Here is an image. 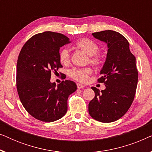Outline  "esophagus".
<instances>
[{"label": "esophagus", "mask_w": 152, "mask_h": 152, "mask_svg": "<svg viewBox=\"0 0 152 152\" xmlns=\"http://www.w3.org/2000/svg\"><path fill=\"white\" fill-rule=\"evenodd\" d=\"M77 88H79V89H82V88H83L84 87V85H82V84H77Z\"/></svg>", "instance_id": "34e87169"}]
</instances>
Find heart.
Masks as SVG:
<instances>
[{"mask_svg": "<svg viewBox=\"0 0 152 152\" xmlns=\"http://www.w3.org/2000/svg\"><path fill=\"white\" fill-rule=\"evenodd\" d=\"M77 48L81 50L89 56V61L95 66H99L103 60V57L98 53L99 46L94 41L89 38H82L75 43ZM60 63L67 65L70 61V53L67 48H62L59 53ZM92 69L89 67L82 68H72L70 70L69 75L75 80L80 82H86L88 80L89 75L92 73Z\"/></svg>", "mask_w": 152, "mask_h": 152, "instance_id": "heart-1", "label": "heart"}]
</instances>
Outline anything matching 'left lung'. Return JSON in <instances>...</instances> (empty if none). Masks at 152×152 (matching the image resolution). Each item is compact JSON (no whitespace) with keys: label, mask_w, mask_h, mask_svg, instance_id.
<instances>
[{"label":"left lung","mask_w":152,"mask_h":152,"mask_svg":"<svg viewBox=\"0 0 152 152\" xmlns=\"http://www.w3.org/2000/svg\"><path fill=\"white\" fill-rule=\"evenodd\" d=\"M93 36L107 44V59L97 81L106 88L92 87L95 97L88 104V113L102 122H114L122 118L134 101L138 73L136 57L131 53L129 43L121 34L113 30L93 33Z\"/></svg>","instance_id":"8db88e82"}]
</instances>
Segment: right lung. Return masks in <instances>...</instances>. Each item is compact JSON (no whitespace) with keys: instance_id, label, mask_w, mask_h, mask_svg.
<instances>
[{"instance_id":"add662e5","label":"right lung","mask_w":152,"mask_h":152,"mask_svg":"<svg viewBox=\"0 0 152 152\" xmlns=\"http://www.w3.org/2000/svg\"><path fill=\"white\" fill-rule=\"evenodd\" d=\"M70 43L65 35L44 32L34 35L23 46L17 60L16 88L23 106L32 117L54 122L65 115L68 96L77 90L72 81L50 82L51 72L62 65L60 48Z\"/></svg>"}]
</instances>
